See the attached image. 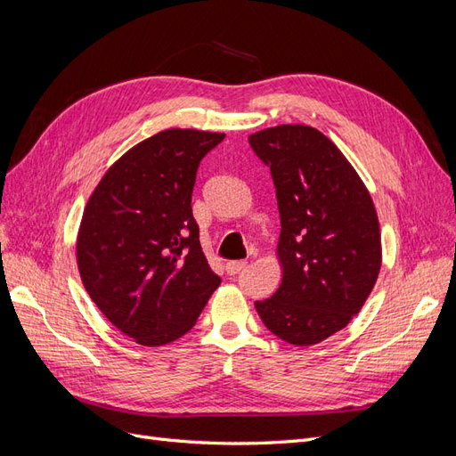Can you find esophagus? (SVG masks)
I'll use <instances>...</instances> for the list:
<instances>
[{"mask_svg": "<svg viewBox=\"0 0 456 456\" xmlns=\"http://www.w3.org/2000/svg\"><path fill=\"white\" fill-rule=\"evenodd\" d=\"M244 269H246V263H244V261H229L227 265H225V271H227V274H231V276L242 273Z\"/></svg>", "mask_w": 456, "mask_h": 456, "instance_id": "1", "label": "esophagus"}]
</instances>
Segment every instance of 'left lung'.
I'll use <instances>...</instances> for the list:
<instances>
[{
  "label": "left lung",
  "instance_id": "8db88e82",
  "mask_svg": "<svg viewBox=\"0 0 456 456\" xmlns=\"http://www.w3.org/2000/svg\"><path fill=\"white\" fill-rule=\"evenodd\" d=\"M271 168L281 212L282 282L256 301L263 324L296 346L326 341L362 311L383 263L373 199L341 150L306 125L248 138Z\"/></svg>",
  "mask_w": 456,
  "mask_h": 456
}]
</instances>
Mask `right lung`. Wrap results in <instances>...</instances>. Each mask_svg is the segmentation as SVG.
<instances>
[{"mask_svg":"<svg viewBox=\"0 0 456 456\" xmlns=\"http://www.w3.org/2000/svg\"><path fill=\"white\" fill-rule=\"evenodd\" d=\"M222 132L168 128L108 168L77 232L83 286L111 324L143 346L180 339L222 278L199 242L191 195Z\"/></svg>","mask_w":456,"mask_h":456,"instance_id":"right-lung-1","label":"right lung"}]
</instances>
